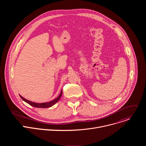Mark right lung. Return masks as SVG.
Instances as JSON below:
<instances>
[{"label":"right lung","mask_w":146,"mask_h":146,"mask_svg":"<svg viewBox=\"0 0 146 146\" xmlns=\"http://www.w3.org/2000/svg\"><path fill=\"white\" fill-rule=\"evenodd\" d=\"M62 91H61L60 92V95H59L58 97H57L56 99H54L52 101H50L49 102H47V103H35V102H32L30 100H28L25 98H24L22 96L19 95V96L21 97V98L23 100H24L25 102H27V103H28L29 105H30L31 106H33V107H35V108H50V107H51L52 106H53L54 105H55V104L58 102V100H59V99L60 98L61 96H62Z\"/></svg>","instance_id":"1"}]
</instances>
